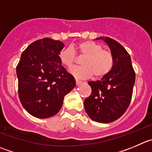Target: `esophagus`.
<instances>
[{
  "label": "esophagus",
  "instance_id": "obj_1",
  "mask_svg": "<svg viewBox=\"0 0 152 152\" xmlns=\"http://www.w3.org/2000/svg\"><path fill=\"white\" fill-rule=\"evenodd\" d=\"M82 82L80 81V80H76V84L77 85H79V84H80V83H81Z\"/></svg>",
  "mask_w": 152,
  "mask_h": 152
}]
</instances>
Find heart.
<instances>
[{
	"mask_svg": "<svg viewBox=\"0 0 152 152\" xmlns=\"http://www.w3.org/2000/svg\"><path fill=\"white\" fill-rule=\"evenodd\" d=\"M84 56L81 60L82 66L72 68V75L76 78L85 79L92 77L99 78L107 75L114 65L112 52L103 49L102 45L90 40L80 42L72 47L63 48L59 52V59L62 64L71 68L77 60V56Z\"/></svg>",
	"mask_w": 152,
	"mask_h": 152,
	"instance_id": "1",
	"label": "heart"
}]
</instances>
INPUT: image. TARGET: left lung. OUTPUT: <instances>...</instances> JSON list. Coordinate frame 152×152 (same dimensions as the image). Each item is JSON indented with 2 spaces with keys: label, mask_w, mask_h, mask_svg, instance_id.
I'll return each mask as SVG.
<instances>
[{
  "label": "left lung",
  "mask_w": 152,
  "mask_h": 152,
  "mask_svg": "<svg viewBox=\"0 0 152 152\" xmlns=\"http://www.w3.org/2000/svg\"><path fill=\"white\" fill-rule=\"evenodd\" d=\"M114 57L110 72L100 80L89 81L92 93L84 100L86 113L92 120L110 123L120 118L128 109L135 83V72L129 53L121 44L109 37H100Z\"/></svg>",
  "instance_id": "obj_1"
}]
</instances>
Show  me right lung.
Returning a JSON list of instances; mask_svg holds the SVG:
<instances>
[{
  "mask_svg": "<svg viewBox=\"0 0 152 152\" xmlns=\"http://www.w3.org/2000/svg\"><path fill=\"white\" fill-rule=\"evenodd\" d=\"M64 44L44 38L22 52L16 67L18 96L24 109L37 118H46L61 109L63 99L75 86V80L62 66L59 52Z\"/></svg>",
  "mask_w": 152,
  "mask_h": 152,
  "instance_id": "right-lung-1",
  "label": "right lung"
}]
</instances>
